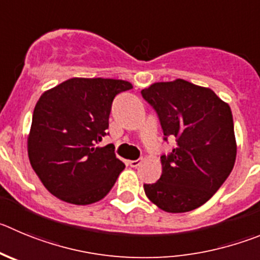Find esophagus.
I'll use <instances>...</instances> for the list:
<instances>
[{
	"mask_svg": "<svg viewBox=\"0 0 260 260\" xmlns=\"http://www.w3.org/2000/svg\"><path fill=\"white\" fill-rule=\"evenodd\" d=\"M127 164L128 166H131L132 168H137L140 164H141V160L137 159V160H127Z\"/></svg>",
	"mask_w": 260,
	"mask_h": 260,
	"instance_id": "34e87169",
	"label": "esophagus"
}]
</instances>
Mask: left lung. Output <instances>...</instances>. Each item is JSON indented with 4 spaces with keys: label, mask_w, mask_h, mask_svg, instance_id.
I'll use <instances>...</instances> for the list:
<instances>
[{
    "label": "left lung",
    "mask_w": 260,
    "mask_h": 260,
    "mask_svg": "<svg viewBox=\"0 0 260 260\" xmlns=\"http://www.w3.org/2000/svg\"><path fill=\"white\" fill-rule=\"evenodd\" d=\"M154 108L164 140L177 146L161 159V176L145 193L157 208L185 213L207 203L231 173L236 160L234 118L229 104L210 88L185 79L157 82L141 91Z\"/></svg>",
    "instance_id": "left-lung-1"
}]
</instances>
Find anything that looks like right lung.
<instances>
[{
  "instance_id": "add662e5",
  "label": "right lung",
  "mask_w": 260,
  "mask_h": 260,
  "mask_svg": "<svg viewBox=\"0 0 260 260\" xmlns=\"http://www.w3.org/2000/svg\"><path fill=\"white\" fill-rule=\"evenodd\" d=\"M132 87L122 79L70 78L43 92L33 111L28 156L53 196L88 205L108 195L125 166L114 145L99 144L108 135L114 97Z\"/></svg>"
}]
</instances>
